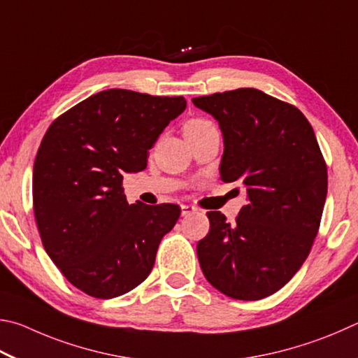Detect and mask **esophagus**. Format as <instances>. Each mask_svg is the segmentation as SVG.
I'll return each mask as SVG.
<instances>
[{
  "mask_svg": "<svg viewBox=\"0 0 358 358\" xmlns=\"http://www.w3.org/2000/svg\"><path fill=\"white\" fill-rule=\"evenodd\" d=\"M195 210L196 209L193 208V206H190V204H182V206H180V214H182V217H189Z\"/></svg>",
  "mask_w": 358,
  "mask_h": 358,
  "instance_id": "34e87169",
  "label": "esophagus"
}]
</instances>
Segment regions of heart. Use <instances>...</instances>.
Masks as SVG:
<instances>
[{
    "label": "heart",
    "instance_id": "b5f03b06",
    "mask_svg": "<svg viewBox=\"0 0 358 358\" xmlns=\"http://www.w3.org/2000/svg\"><path fill=\"white\" fill-rule=\"evenodd\" d=\"M206 125H210L209 121H204V119H193V121H189L185 125V130H195V129H201L206 127Z\"/></svg>",
    "mask_w": 358,
    "mask_h": 358
}]
</instances>
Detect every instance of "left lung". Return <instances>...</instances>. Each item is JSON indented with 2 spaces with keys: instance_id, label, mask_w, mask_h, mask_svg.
Masks as SVG:
<instances>
[{
  "instance_id": "1",
  "label": "left lung",
  "mask_w": 358,
  "mask_h": 358,
  "mask_svg": "<svg viewBox=\"0 0 358 358\" xmlns=\"http://www.w3.org/2000/svg\"><path fill=\"white\" fill-rule=\"evenodd\" d=\"M223 135L220 176L245 185L234 223L208 212L196 253L206 280L237 300L281 289L308 256L327 198V166L302 111L255 87L195 97Z\"/></svg>"
}]
</instances>
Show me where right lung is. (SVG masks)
<instances>
[{
	"mask_svg": "<svg viewBox=\"0 0 358 358\" xmlns=\"http://www.w3.org/2000/svg\"><path fill=\"white\" fill-rule=\"evenodd\" d=\"M185 106L184 97L106 90L43 135L33 168L36 223L50 259L87 296H122L152 271L180 208L129 204L122 179L146 168L149 149Z\"/></svg>",
	"mask_w": 358,
	"mask_h": 358,
	"instance_id": "obj_1",
	"label": "right lung"
}]
</instances>
